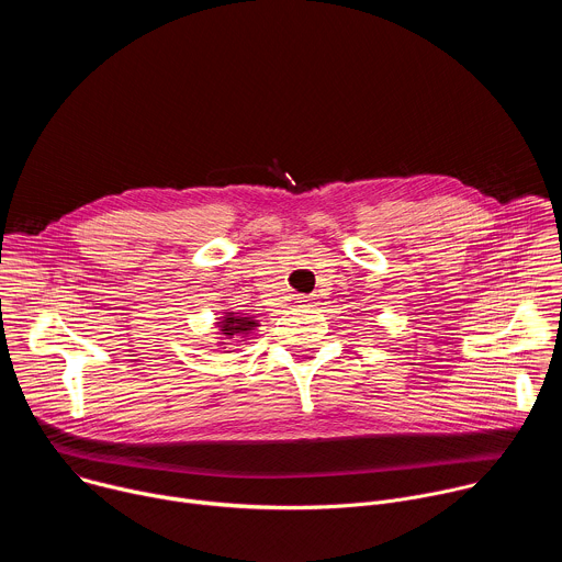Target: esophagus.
Listing matches in <instances>:
<instances>
[{"label": "esophagus", "instance_id": "esophagus-1", "mask_svg": "<svg viewBox=\"0 0 562 562\" xmlns=\"http://www.w3.org/2000/svg\"><path fill=\"white\" fill-rule=\"evenodd\" d=\"M297 302H300V306H315V295H308V297H300Z\"/></svg>", "mask_w": 562, "mask_h": 562}]
</instances>
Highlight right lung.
<instances>
[{
	"label": "right lung",
	"mask_w": 562,
	"mask_h": 562,
	"mask_svg": "<svg viewBox=\"0 0 562 562\" xmlns=\"http://www.w3.org/2000/svg\"><path fill=\"white\" fill-rule=\"evenodd\" d=\"M215 327H217V334L222 336L220 345H228V340H233V338L254 336L256 329L260 327V323H258V319H254L251 315H245V313L239 315V313H233V311L226 308L224 315L217 317ZM237 342H243V340H237Z\"/></svg>",
	"instance_id": "obj_1"
}]
</instances>
